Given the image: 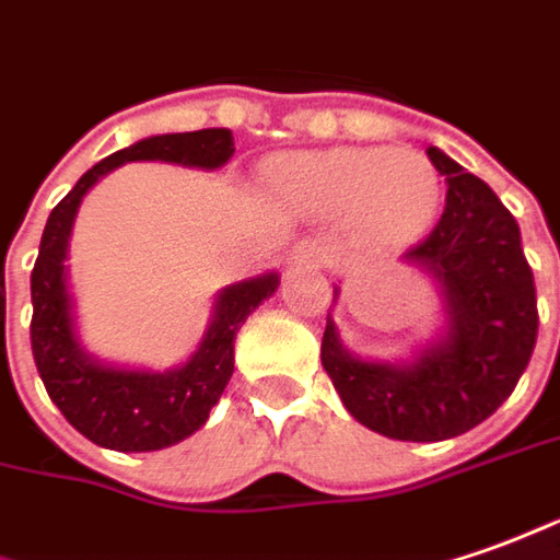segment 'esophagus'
I'll return each mask as SVG.
<instances>
[{
    "label": "esophagus",
    "instance_id": "1",
    "mask_svg": "<svg viewBox=\"0 0 560 560\" xmlns=\"http://www.w3.org/2000/svg\"><path fill=\"white\" fill-rule=\"evenodd\" d=\"M288 260L296 266H325L330 260V248L322 238H303L291 248Z\"/></svg>",
    "mask_w": 560,
    "mask_h": 560
}]
</instances>
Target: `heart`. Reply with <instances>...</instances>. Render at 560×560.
Wrapping results in <instances>:
<instances>
[{
  "mask_svg": "<svg viewBox=\"0 0 560 560\" xmlns=\"http://www.w3.org/2000/svg\"><path fill=\"white\" fill-rule=\"evenodd\" d=\"M291 201L318 214H343L374 235L420 230L439 205V171L420 152L330 150L296 155L276 171Z\"/></svg>",
  "mask_w": 560,
  "mask_h": 560,
  "instance_id": "heart-1",
  "label": "heart"
}]
</instances>
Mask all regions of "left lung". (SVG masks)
Masks as SVG:
<instances>
[{"instance_id": "8db88e82", "label": "left lung", "mask_w": 560, "mask_h": 560, "mask_svg": "<svg viewBox=\"0 0 560 560\" xmlns=\"http://www.w3.org/2000/svg\"><path fill=\"white\" fill-rule=\"evenodd\" d=\"M447 180L439 223L401 254L439 281L444 330L410 361H364L340 343L328 312L322 364L346 410L386 439L444 441L485 423L534 355L539 312L521 230L485 180L435 147ZM337 294V291H334Z\"/></svg>"}]
</instances>
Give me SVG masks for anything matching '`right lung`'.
Here are the masks:
<instances>
[{
	"mask_svg": "<svg viewBox=\"0 0 560 560\" xmlns=\"http://www.w3.org/2000/svg\"><path fill=\"white\" fill-rule=\"evenodd\" d=\"M235 152L230 128H201L186 135H155L137 140L135 147L106 155L79 177L45 223L39 257L30 276L33 322L30 343L42 383L72 429L101 447L121 454L162 451L189 439L205 425L208 413L220 401L232 376L235 334L250 312L276 294L279 272L223 288L214 300L211 325L199 349L171 371H131L113 368L89 355L72 315V296L67 288V245L72 220L91 186L125 162H174L184 168L214 171L226 165Z\"/></svg>",
	"mask_w": 560,
	"mask_h": 560,
	"instance_id": "add662e5",
	"label": "right lung"
}]
</instances>
